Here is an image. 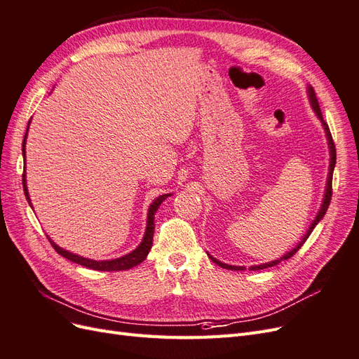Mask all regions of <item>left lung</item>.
<instances>
[{
  "label": "left lung",
  "mask_w": 359,
  "mask_h": 359,
  "mask_svg": "<svg viewBox=\"0 0 359 359\" xmlns=\"http://www.w3.org/2000/svg\"><path fill=\"white\" fill-rule=\"evenodd\" d=\"M307 94H309V100H310V104H311V107H313L314 114L318 115V118L320 119V123H322V126H323L325 135H327V139H328V148H330V169H328L327 186H325L323 201H322V205H320V208H319V211H318V215L314 217V220L311 222V224H310V227H309V231L306 232V235H304V238H302V240L299 241V244H298L297 247H293V248L290 250V252H287L286 255H283L281 257H278V259H276V260H271V262L250 266V268H248L250 271H257V269H264V268H268V266H274V265L280 264L281 260H286V259H289V257H292L293 255H295V253L298 252V250L301 248V245L307 241V238L310 236V233L313 232L314 227H316V224L323 219V215H325V212H327L328 206H330V202H331V196H332V173H334V168H335V145H334V140H332V136H331V132H330V127H328V124H327V123L323 121V116H322L320 107H319V102H318V99H316V94H314V90L311 88V86H309V88H307ZM206 255H208V257L212 260L214 264H217V265L222 266V268H224V269H232V271H244V269H245V266H233V265H227V264L220 262V260H217L215 257H212L210 253H206Z\"/></svg>",
  "instance_id": "1"
}]
</instances>
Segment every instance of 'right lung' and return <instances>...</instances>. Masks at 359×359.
I'll return each mask as SVG.
<instances>
[{
	"mask_svg": "<svg viewBox=\"0 0 359 359\" xmlns=\"http://www.w3.org/2000/svg\"><path fill=\"white\" fill-rule=\"evenodd\" d=\"M29 123H28V127H29ZM28 127H27V132H25L24 142H22V156H24V158H25V144H27V136H28ZM22 186H24V191H25V198H27L29 206L32 208V203H31L28 189H27L25 169H24V175H22ZM168 196H170V193L169 194H161V196L156 198L153 201V203L149 205L148 217H147V229H145V235L142 238V241H140V244L133 250V252H130V253H127V255H124L121 257L111 259V260H93V259H88V257H83V256H79V255H74V253L67 252V250H64V248H61L60 245H57L55 243H53L49 236H48V240L50 241L52 247L55 248V252L58 255H61L62 257L72 260V262H74V264H79V265L86 266V268H90V269H95V271H124V269H130V268L139 265L140 262H144V260L147 259L149 250H151V245H153V235H154V227H156V224H154V214L157 212L161 202L165 201Z\"/></svg>",
	"mask_w": 359,
	"mask_h": 359,
	"instance_id": "right-lung-1",
	"label": "right lung"
}]
</instances>
